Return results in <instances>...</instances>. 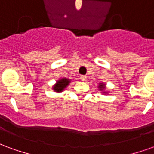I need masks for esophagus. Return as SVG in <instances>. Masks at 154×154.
I'll use <instances>...</instances> for the list:
<instances>
[{
  "label": "esophagus",
  "mask_w": 154,
  "mask_h": 154,
  "mask_svg": "<svg viewBox=\"0 0 154 154\" xmlns=\"http://www.w3.org/2000/svg\"><path fill=\"white\" fill-rule=\"evenodd\" d=\"M80 79L82 81H86V80H87V76H84V75H81Z\"/></svg>",
  "instance_id": "obj_1"
}]
</instances>
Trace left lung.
Masks as SVG:
<instances>
[{
    "mask_svg": "<svg viewBox=\"0 0 154 154\" xmlns=\"http://www.w3.org/2000/svg\"><path fill=\"white\" fill-rule=\"evenodd\" d=\"M105 84L103 83H100V85H99V88H100V90H104L105 89Z\"/></svg>",
    "mask_w": 154,
    "mask_h": 154,
    "instance_id": "1",
    "label": "left lung"
}]
</instances>
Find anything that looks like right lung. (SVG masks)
<instances>
[{
    "label": "right lung",
    "mask_w": 154,
    "mask_h": 154,
    "mask_svg": "<svg viewBox=\"0 0 154 154\" xmlns=\"http://www.w3.org/2000/svg\"><path fill=\"white\" fill-rule=\"evenodd\" d=\"M70 82V80L67 78H62L60 80H58L57 82V83L54 86V90L56 92H61L64 90L65 87H67L68 86V84Z\"/></svg>",
    "instance_id": "add662e5"
}]
</instances>
